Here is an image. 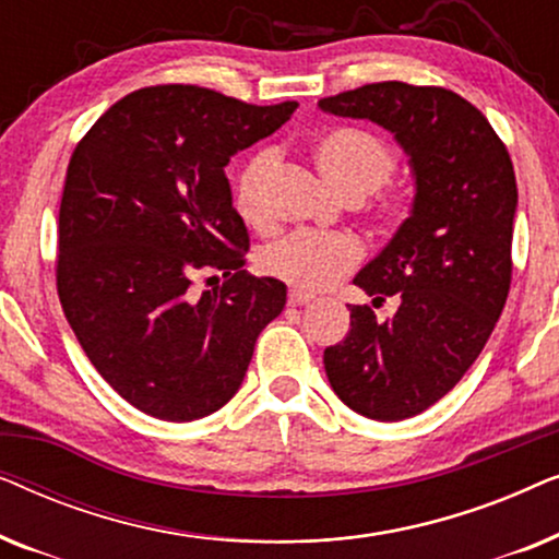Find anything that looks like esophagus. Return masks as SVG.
<instances>
[{
	"label": "esophagus",
	"mask_w": 559,
	"mask_h": 559,
	"mask_svg": "<svg viewBox=\"0 0 559 559\" xmlns=\"http://www.w3.org/2000/svg\"><path fill=\"white\" fill-rule=\"evenodd\" d=\"M312 302V295L302 293V289H289V305H308Z\"/></svg>",
	"instance_id": "esophagus-1"
}]
</instances>
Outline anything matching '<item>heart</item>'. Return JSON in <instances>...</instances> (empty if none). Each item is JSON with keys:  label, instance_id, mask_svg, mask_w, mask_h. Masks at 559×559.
<instances>
[{"label": "heart", "instance_id": "1", "mask_svg": "<svg viewBox=\"0 0 559 559\" xmlns=\"http://www.w3.org/2000/svg\"><path fill=\"white\" fill-rule=\"evenodd\" d=\"M316 159L325 178L350 201L371 195V221L377 231L392 234L409 216V190L389 182L396 170V155L384 136L361 127L331 129L316 142ZM272 165L274 152L259 150L236 175V205L247 218H259L262 213L259 193ZM361 257L364 249L356 236L305 228L272 241L262 251V270L297 289L316 293L354 272Z\"/></svg>", "mask_w": 559, "mask_h": 559}]
</instances>
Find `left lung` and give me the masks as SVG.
Here are the masks:
<instances>
[{
    "instance_id": "1",
    "label": "left lung",
    "mask_w": 559,
    "mask_h": 559,
    "mask_svg": "<svg viewBox=\"0 0 559 559\" xmlns=\"http://www.w3.org/2000/svg\"><path fill=\"white\" fill-rule=\"evenodd\" d=\"M335 117L371 119L409 155L417 195L389 247L356 274L384 323L348 305L350 331L323 354L333 392L379 423L415 417L471 369L511 287L516 178L507 144L455 91L402 81L320 98Z\"/></svg>"
}]
</instances>
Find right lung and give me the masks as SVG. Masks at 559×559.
<instances>
[{
  "label": "right lung",
  "instance_id": "add662e5",
  "mask_svg": "<svg viewBox=\"0 0 559 559\" xmlns=\"http://www.w3.org/2000/svg\"><path fill=\"white\" fill-rule=\"evenodd\" d=\"M295 109L163 83L132 91L75 144L58 216V297L88 361L144 415L190 423L224 407L259 333L285 308L280 280L243 270L249 231L224 167ZM198 271L225 282L198 296Z\"/></svg>",
  "mask_w": 559,
  "mask_h": 559
}]
</instances>
